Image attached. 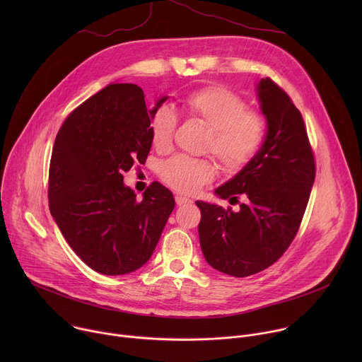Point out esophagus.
<instances>
[{"label":"esophagus","instance_id":"1","mask_svg":"<svg viewBox=\"0 0 362 362\" xmlns=\"http://www.w3.org/2000/svg\"><path fill=\"white\" fill-rule=\"evenodd\" d=\"M175 202H176V204L177 206H182V204H187V203H190L192 200L189 199V197H185V196H175Z\"/></svg>","mask_w":362,"mask_h":362}]
</instances>
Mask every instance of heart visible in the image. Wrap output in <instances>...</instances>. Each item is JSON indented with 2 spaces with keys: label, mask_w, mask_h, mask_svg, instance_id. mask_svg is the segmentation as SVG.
Returning <instances> with one entry per match:
<instances>
[{
  "label": "heart",
  "mask_w": 362,
  "mask_h": 362,
  "mask_svg": "<svg viewBox=\"0 0 362 362\" xmlns=\"http://www.w3.org/2000/svg\"><path fill=\"white\" fill-rule=\"evenodd\" d=\"M183 112L209 129L204 150L211 151L229 173H238L250 165L267 141L265 116L247 109L246 101L228 87L208 86L190 93L183 100ZM177 123L179 117L170 106L154 109L148 119L153 146L160 151L170 148ZM159 175L175 190L194 193L214 180L216 168L208 159L176 154L160 165Z\"/></svg>",
  "instance_id": "b5f03b06"
}]
</instances>
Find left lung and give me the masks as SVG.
<instances>
[{
	"label": "left lung",
	"instance_id": "obj_1",
	"mask_svg": "<svg viewBox=\"0 0 362 362\" xmlns=\"http://www.w3.org/2000/svg\"><path fill=\"white\" fill-rule=\"evenodd\" d=\"M257 97L268 120L267 141L250 165L216 189L222 199L239 203V211L196 202L204 259L235 278L269 268L286 252L299 230L317 172L302 115L286 91L267 77L257 86Z\"/></svg>",
	"mask_w": 362,
	"mask_h": 362
}]
</instances>
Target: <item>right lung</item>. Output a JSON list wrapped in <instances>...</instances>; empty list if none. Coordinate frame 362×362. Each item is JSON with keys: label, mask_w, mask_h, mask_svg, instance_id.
Instances as JSON below:
<instances>
[{"label": "right lung", "mask_w": 362, "mask_h": 362, "mask_svg": "<svg viewBox=\"0 0 362 362\" xmlns=\"http://www.w3.org/2000/svg\"><path fill=\"white\" fill-rule=\"evenodd\" d=\"M151 112L139 86L110 84L66 117L51 153L49 212L80 259L103 275L143 267L175 208L158 182L141 200L123 185V173L147 159Z\"/></svg>", "instance_id": "obj_1"}]
</instances>
